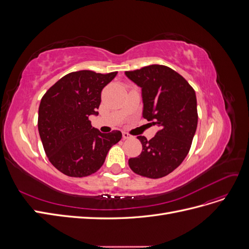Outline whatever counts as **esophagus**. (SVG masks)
Segmentation results:
<instances>
[{
  "label": "esophagus",
  "instance_id": "1",
  "mask_svg": "<svg viewBox=\"0 0 249 249\" xmlns=\"http://www.w3.org/2000/svg\"><path fill=\"white\" fill-rule=\"evenodd\" d=\"M133 136H132V135H130L129 133H126V132H124L123 133V138L124 139H131Z\"/></svg>",
  "mask_w": 249,
  "mask_h": 249
}]
</instances>
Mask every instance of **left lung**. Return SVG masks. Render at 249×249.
<instances>
[{
	"instance_id": "1",
	"label": "left lung",
	"mask_w": 249,
	"mask_h": 249,
	"mask_svg": "<svg viewBox=\"0 0 249 249\" xmlns=\"http://www.w3.org/2000/svg\"><path fill=\"white\" fill-rule=\"evenodd\" d=\"M142 89L143 117L160 131L147 140L138 136L142 152L129 160L139 176L160 178L184 161L197 127V104L194 89L179 73L165 65L153 64L125 71Z\"/></svg>"
}]
</instances>
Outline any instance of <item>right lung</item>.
I'll return each instance as SVG.
<instances>
[{
    "label": "right lung",
    "mask_w": 249,
    "mask_h": 249,
    "mask_svg": "<svg viewBox=\"0 0 249 249\" xmlns=\"http://www.w3.org/2000/svg\"><path fill=\"white\" fill-rule=\"evenodd\" d=\"M117 71H79L65 74L42 96L38 132L50 162L65 176L88 177L99 170L109 149L122 139L119 131L104 134L94 129L103 88Z\"/></svg>",
    "instance_id": "right-lung-1"
}]
</instances>
